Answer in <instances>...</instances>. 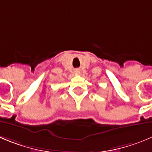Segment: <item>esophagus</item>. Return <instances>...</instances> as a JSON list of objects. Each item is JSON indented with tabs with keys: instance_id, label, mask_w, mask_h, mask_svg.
I'll return each mask as SVG.
<instances>
[{
	"instance_id": "obj_1",
	"label": "esophagus",
	"mask_w": 152,
	"mask_h": 152,
	"mask_svg": "<svg viewBox=\"0 0 152 152\" xmlns=\"http://www.w3.org/2000/svg\"><path fill=\"white\" fill-rule=\"evenodd\" d=\"M74 72H75V73H79V72H80V69H75V71H74Z\"/></svg>"
}]
</instances>
